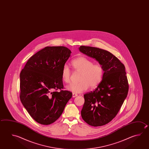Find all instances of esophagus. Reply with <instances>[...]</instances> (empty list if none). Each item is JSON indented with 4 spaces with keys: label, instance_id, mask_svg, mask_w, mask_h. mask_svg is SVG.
Here are the masks:
<instances>
[{
    "label": "esophagus",
    "instance_id": "1",
    "mask_svg": "<svg viewBox=\"0 0 149 149\" xmlns=\"http://www.w3.org/2000/svg\"><path fill=\"white\" fill-rule=\"evenodd\" d=\"M77 94H76V93H73V94H72V96H73V97H75L76 96H77Z\"/></svg>",
    "mask_w": 149,
    "mask_h": 149
}]
</instances>
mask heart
I'll use <instances>...</instances> for the list:
<instances>
[{"mask_svg": "<svg viewBox=\"0 0 149 149\" xmlns=\"http://www.w3.org/2000/svg\"><path fill=\"white\" fill-rule=\"evenodd\" d=\"M71 65L74 70L81 72L79 81L67 87V90L73 93H80L86 91L90 87L95 88L101 83L104 75V69L101 65L94 64L91 59L84 56L78 57L73 59ZM71 72L67 65H64L61 72L63 81L68 84L70 82Z\"/></svg>", "mask_w": 149, "mask_h": 149, "instance_id": "b5f03b06", "label": "heart"}]
</instances>
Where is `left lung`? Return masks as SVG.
Returning <instances> with one entry per match:
<instances>
[{
	"label": "left lung",
	"instance_id": "1",
	"mask_svg": "<svg viewBox=\"0 0 149 149\" xmlns=\"http://www.w3.org/2000/svg\"><path fill=\"white\" fill-rule=\"evenodd\" d=\"M82 53L98 62L104 69L101 83L94 91L84 95L81 118L90 125L100 126L112 121L120 110L129 91L125 68L109 52L98 48L81 46Z\"/></svg>",
	"mask_w": 149,
	"mask_h": 149
}]
</instances>
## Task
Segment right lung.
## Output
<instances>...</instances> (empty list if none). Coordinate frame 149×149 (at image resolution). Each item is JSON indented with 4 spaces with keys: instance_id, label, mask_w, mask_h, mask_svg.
<instances>
[{
    "instance_id": "1",
    "label": "right lung",
    "mask_w": 149,
    "mask_h": 149,
    "mask_svg": "<svg viewBox=\"0 0 149 149\" xmlns=\"http://www.w3.org/2000/svg\"><path fill=\"white\" fill-rule=\"evenodd\" d=\"M71 51L64 46H47L28 59L20 74V99L37 123L49 125L64 110L72 93L63 88L61 72Z\"/></svg>"
}]
</instances>
